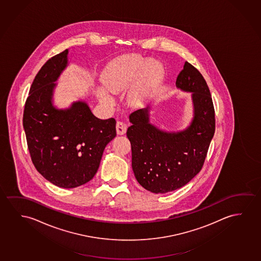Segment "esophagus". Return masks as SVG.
I'll list each match as a JSON object with an SVG mask.
<instances>
[{
	"mask_svg": "<svg viewBox=\"0 0 261 261\" xmlns=\"http://www.w3.org/2000/svg\"><path fill=\"white\" fill-rule=\"evenodd\" d=\"M116 129H117V135L122 136V135H124L126 132V125H125V123L121 122V121H117Z\"/></svg>",
	"mask_w": 261,
	"mask_h": 261,
	"instance_id": "obj_1",
	"label": "esophagus"
}]
</instances>
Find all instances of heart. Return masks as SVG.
I'll return each instance as SVG.
<instances>
[{"mask_svg": "<svg viewBox=\"0 0 261 261\" xmlns=\"http://www.w3.org/2000/svg\"><path fill=\"white\" fill-rule=\"evenodd\" d=\"M128 93V101L137 107L159 87L164 76L163 64L156 60H148L138 55H125L112 61L102 76L108 91L116 93L127 87L135 79ZM98 96L106 104L112 103V97L104 89H98Z\"/></svg>", "mask_w": 261, "mask_h": 261, "instance_id": "heart-1", "label": "heart"}]
</instances>
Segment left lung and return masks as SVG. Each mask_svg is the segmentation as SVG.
Here are the masks:
<instances>
[{
    "instance_id": "8db88e82",
    "label": "left lung",
    "mask_w": 261,
    "mask_h": 261,
    "mask_svg": "<svg viewBox=\"0 0 261 261\" xmlns=\"http://www.w3.org/2000/svg\"><path fill=\"white\" fill-rule=\"evenodd\" d=\"M176 86L192 92L194 117L187 128L166 132L150 123V106L129 116L126 136L136 180L155 194L180 189L200 171L216 130L215 109L204 77L186 62Z\"/></svg>"
}]
</instances>
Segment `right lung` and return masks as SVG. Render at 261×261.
<instances>
[{
	"label": "right lung",
	"mask_w": 261,
	"mask_h": 261,
	"mask_svg": "<svg viewBox=\"0 0 261 261\" xmlns=\"http://www.w3.org/2000/svg\"><path fill=\"white\" fill-rule=\"evenodd\" d=\"M68 49L50 58L35 77L23 113L32 163L54 185L72 189L94 177L107 144L117 136L116 120L95 117L87 103L54 106L57 79L68 65Z\"/></svg>",
	"instance_id": "right-lung-1"
}]
</instances>
